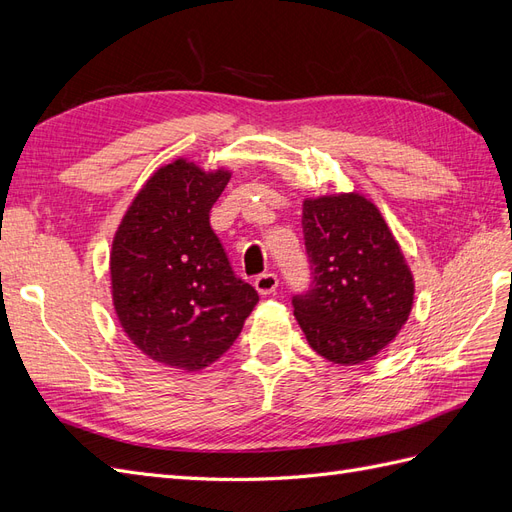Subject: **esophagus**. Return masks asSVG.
<instances>
[{"instance_id": "34e87169", "label": "esophagus", "mask_w": 512, "mask_h": 512, "mask_svg": "<svg viewBox=\"0 0 512 512\" xmlns=\"http://www.w3.org/2000/svg\"><path fill=\"white\" fill-rule=\"evenodd\" d=\"M277 284H280V280H277L275 273H262L258 275L254 280V286L260 294H271L277 290Z\"/></svg>"}]
</instances>
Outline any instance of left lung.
<instances>
[{"label":"left lung","instance_id":"1","mask_svg":"<svg viewBox=\"0 0 512 512\" xmlns=\"http://www.w3.org/2000/svg\"><path fill=\"white\" fill-rule=\"evenodd\" d=\"M303 239L312 284L294 318L327 361L359 365L389 346L414 303V280L391 228L361 194L307 198Z\"/></svg>","mask_w":512,"mask_h":512}]
</instances>
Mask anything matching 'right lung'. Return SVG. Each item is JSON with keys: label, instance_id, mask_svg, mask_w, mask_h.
I'll return each mask as SVG.
<instances>
[{"label": "right lung", "instance_id": "add662e5", "mask_svg": "<svg viewBox=\"0 0 512 512\" xmlns=\"http://www.w3.org/2000/svg\"><path fill=\"white\" fill-rule=\"evenodd\" d=\"M228 179V170L170 162L149 177L115 232V312L151 361L185 371L209 367L235 344L258 303L209 222Z\"/></svg>", "mask_w": 512, "mask_h": 512}]
</instances>
